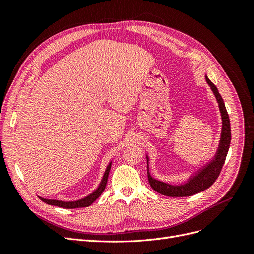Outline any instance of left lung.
Returning a JSON list of instances; mask_svg holds the SVG:
<instances>
[{
	"instance_id": "1",
	"label": "left lung",
	"mask_w": 254,
	"mask_h": 254,
	"mask_svg": "<svg viewBox=\"0 0 254 254\" xmlns=\"http://www.w3.org/2000/svg\"><path fill=\"white\" fill-rule=\"evenodd\" d=\"M206 82L209 83L211 87L213 93L216 96V99L219 105V110L221 113V119H222V131H221V139L219 143V147L217 150V153L215 155L214 159L211 162L207 164L204 168L198 172V174L194 177V178H190L187 183L181 184V186H172V184H168L162 181H159L153 179L148 172L147 167V176H148V182L152 190L158 191L159 194H162L164 196H170V197H188V196H193L197 193H200V191L209 189L212 184L216 181L218 176L221 172V168L225 164V161L228 155V150L230 147V142H231V127H230V119L226 109V106L224 103V99H222L221 95L216 88V86L206 77ZM148 162V158H147Z\"/></svg>"
}]
</instances>
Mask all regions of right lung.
I'll return each mask as SVG.
<instances>
[{
  "instance_id": "obj_1",
  "label": "right lung",
  "mask_w": 254,
  "mask_h": 254,
  "mask_svg": "<svg viewBox=\"0 0 254 254\" xmlns=\"http://www.w3.org/2000/svg\"><path fill=\"white\" fill-rule=\"evenodd\" d=\"M110 168H111V162L109 163L108 166H107V170L104 174L102 182H101V184H99V187L96 189V190H94L93 193L90 194L89 196L84 197L82 199H79V200H76V201H60V200H54V199H45V198H41V197H40V199L45 203L51 204V205H55V206L64 207V209H77V207H87V206H89V205L93 203L96 200V199L103 194V191L106 188L107 181H108V176H109Z\"/></svg>"
}]
</instances>
